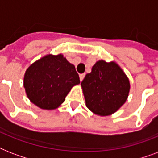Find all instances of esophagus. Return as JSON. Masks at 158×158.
<instances>
[{
    "label": "esophagus",
    "instance_id": "obj_1",
    "mask_svg": "<svg viewBox=\"0 0 158 158\" xmlns=\"http://www.w3.org/2000/svg\"><path fill=\"white\" fill-rule=\"evenodd\" d=\"M84 76H85V74H79V79H80V81H82L83 79H84Z\"/></svg>",
    "mask_w": 158,
    "mask_h": 158
}]
</instances>
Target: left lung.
<instances>
[{
  "label": "left lung",
  "instance_id": "left-lung-1",
  "mask_svg": "<svg viewBox=\"0 0 158 158\" xmlns=\"http://www.w3.org/2000/svg\"><path fill=\"white\" fill-rule=\"evenodd\" d=\"M86 106L96 115L115 113L130 93V80L115 62L98 60L81 82Z\"/></svg>",
  "mask_w": 158,
  "mask_h": 158
}]
</instances>
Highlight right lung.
<instances>
[{
	"label": "right lung",
	"instance_id": "obj_1",
	"mask_svg": "<svg viewBox=\"0 0 158 158\" xmlns=\"http://www.w3.org/2000/svg\"><path fill=\"white\" fill-rule=\"evenodd\" d=\"M80 83L74 64L63 55H47L26 70L23 87L31 102L44 110L61 105L74 85Z\"/></svg>",
	"mask_w": 158,
	"mask_h": 158
}]
</instances>
